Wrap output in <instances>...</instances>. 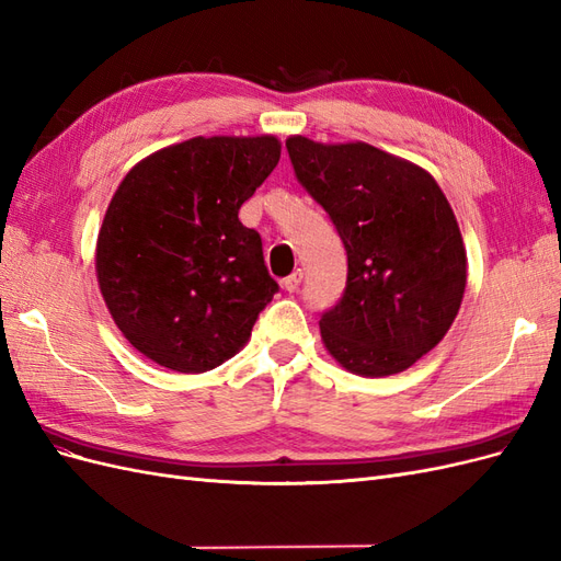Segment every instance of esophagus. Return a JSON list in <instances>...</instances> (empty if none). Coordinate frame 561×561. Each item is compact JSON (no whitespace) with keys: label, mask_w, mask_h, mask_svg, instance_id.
<instances>
[{"label":"esophagus","mask_w":561,"mask_h":561,"mask_svg":"<svg viewBox=\"0 0 561 561\" xmlns=\"http://www.w3.org/2000/svg\"><path fill=\"white\" fill-rule=\"evenodd\" d=\"M299 285H301V271H295L293 276L283 278V287H285L287 293H297V290H299Z\"/></svg>","instance_id":"34e87169"}]
</instances>
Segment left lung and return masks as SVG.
Here are the masks:
<instances>
[{
	"instance_id": "1",
	"label": "left lung",
	"mask_w": 561,
	"mask_h": 561,
	"mask_svg": "<svg viewBox=\"0 0 561 561\" xmlns=\"http://www.w3.org/2000/svg\"><path fill=\"white\" fill-rule=\"evenodd\" d=\"M297 180L342 236V301L320 318L328 353L360 377H390L433 351L461 309L468 257L435 178L367 142L285 140Z\"/></svg>"
}]
</instances>
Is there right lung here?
<instances>
[{"label":"right lung","mask_w":561,"mask_h":561,"mask_svg":"<svg viewBox=\"0 0 561 561\" xmlns=\"http://www.w3.org/2000/svg\"><path fill=\"white\" fill-rule=\"evenodd\" d=\"M280 161L276 135H213L135 163L105 210L95 276L145 358L198 375L239 353L276 295L239 210Z\"/></svg>","instance_id":"add662e5"}]
</instances>
